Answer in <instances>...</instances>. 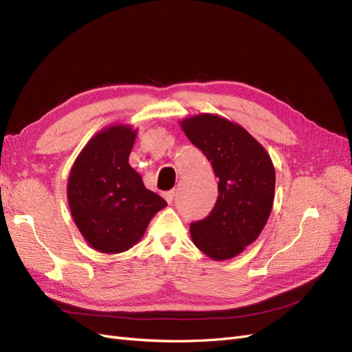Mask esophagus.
Listing matches in <instances>:
<instances>
[{"label": "esophagus", "instance_id": "1", "mask_svg": "<svg viewBox=\"0 0 352 352\" xmlns=\"http://www.w3.org/2000/svg\"><path fill=\"white\" fill-rule=\"evenodd\" d=\"M175 195H176V192H175V189H172V190H167V192H164L163 193V197H164V199L170 204L173 199H175Z\"/></svg>", "mask_w": 352, "mask_h": 352}]
</instances>
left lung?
I'll list each match as a JSON object with an SVG mask.
<instances>
[{"label": "left lung", "instance_id": "obj_1", "mask_svg": "<svg viewBox=\"0 0 352 352\" xmlns=\"http://www.w3.org/2000/svg\"><path fill=\"white\" fill-rule=\"evenodd\" d=\"M182 131L211 162L218 198L190 239L212 261L236 258L259 237L275 198V168L263 145L236 122L215 113L182 119Z\"/></svg>", "mask_w": 352, "mask_h": 352}]
</instances>
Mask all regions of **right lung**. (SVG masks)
<instances>
[{"label":"right lung","instance_id":"right-lung-1","mask_svg":"<svg viewBox=\"0 0 352 352\" xmlns=\"http://www.w3.org/2000/svg\"><path fill=\"white\" fill-rule=\"evenodd\" d=\"M137 132L128 124L96 132L68 176L72 220L86 243L100 253H122L137 245L151 218L167 205L129 166Z\"/></svg>","mask_w":352,"mask_h":352}]
</instances>
